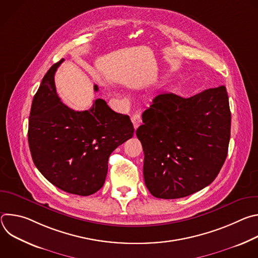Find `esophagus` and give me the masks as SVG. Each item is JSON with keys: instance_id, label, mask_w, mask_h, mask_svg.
Listing matches in <instances>:
<instances>
[{"instance_id": "1", "label": "esophagus", "mask_w": 258, "mask_h": 258, "mask_svg": "<svg viewBox=\"0 0 258 258\" xmlns=\"http://www.w3.org/2000/svg\"><path fill=\"white\" fill-rule=\"evenodd\" d=\"M131 119H132V122H133V124H134L135 130H137V128L139 127V125L142 123V118H141V115H140V114H134V115H132Z\"/></svg>"}]
</instances>
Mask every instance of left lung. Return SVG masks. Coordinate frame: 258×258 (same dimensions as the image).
Wrapping results in <instances>:
<instances>
[{"label":"left lung","mask_w":258,"mask_h":258,"mask_svg":"<svg viewBox=\"0 0 258 258\" xmlns=\"http://www.w3.org/2000/svg\"><path fill=\"white\" fill-rule=\"evenodd\" d=\"M136 132L144 150V179L150 193L177 199L214 180L228 155L231 111L225 86L190 98L157 95Z\"/></svg>","instance_id":"obj_1"}]
</instances>
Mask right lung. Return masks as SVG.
Segmentation results:
<instances>
[{
	"instance_id": "obj_1",
	"label": "right lung",
	"mask_w": 258,
	"mask_h": 258,
	"mask_svg": "<svg viewBox=\"0 0 258 258\" xmlns=\"http://www.w3.org/2000/svg\"><path fill=\"white\" fill-rule=\"evenodd\" d=\"M61 59L45 75L33 97L28 145L34 165L60 190L89 196L100 190L108 158L134 136L128 115L114 112L102 99L86 111H75L57 95L54 76ZM97 92L98 86H94Z\"/></svg>"
}]
</instances>
